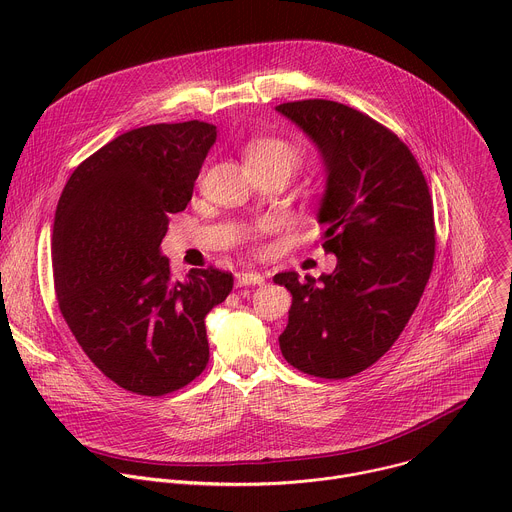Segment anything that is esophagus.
I'll return each instance as SVG.
<instances>
[{"instance_id": "esophagus-1", "label": "esophagus", "mask_w": 512, "mask_h": 512, "mask_svg": "<svg viewBox=\"0 0 512 512\" xmlns=\"http://www.w3.org/2000/svg\"><path fill=\"white\" fill-rule=\"evenodd\" d=\"M235 283H237V287H243V285H261V283H265V275L255 273V271H239V273L235 275Z\"/></svg>"}]
</instances>
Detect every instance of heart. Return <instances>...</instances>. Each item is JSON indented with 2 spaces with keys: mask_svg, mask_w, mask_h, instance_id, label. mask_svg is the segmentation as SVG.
<instances>
[{
  "mask_svg": "<svg viewBox=\"0 0 512 512\" xmlns=\"http://www.w3.org/2000/svg\"><path fill=\"white\" fill-rule=\"evenodd\" d=\"M247 164L253 166H285L289 172L300 164V152L296 145H291L279 137H263L255 139L245 150Z\"/></svg>",
  "mask_w": 512,
  "mask_h": 512,
  "instance_id": "b5f03b06",
  "label": "heart"
}]
</instances>
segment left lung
Returning <instances> with one entry per match:
<instances>
[{"mask_svg":"<svg viewBox=\"0 0 512 512\" xmlns=\"http://www.w3.org/2000/svg\"><path fill=\"white\" fill-rule=\"evenodd\" d=\"M275 111L320 154L318 225L336 255L318 279L273 277L291 294L279 348L302 373L346 379L393 346L419 304L435 251L431 196L407 145L369 115L324 99Z\"/></svg>","mask_w":512,"mask_h":512,"instance_id":"obj_1","label":"left lung"}]
</instances>
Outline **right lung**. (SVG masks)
<instances>
[{
    "label": "right lung",
    "mask_w": 512,
    "mask_h": 512,
    "mask_svg": "<svg viewBox=\"0 0 512 512\" xmlns=\"http://www.w3.org/2000/svg\"><path fill=\"white\" fill-rule=\"evenodd\" d=\"M214 141L202 121L131 129L72 172L56 206L60 312L95 367L137 395L172 393L204 371V320L233 289L214 267L172 279L160 247Z\"/></svg>",
    "instance_id": "right-lung-1"
}]
</instances>
